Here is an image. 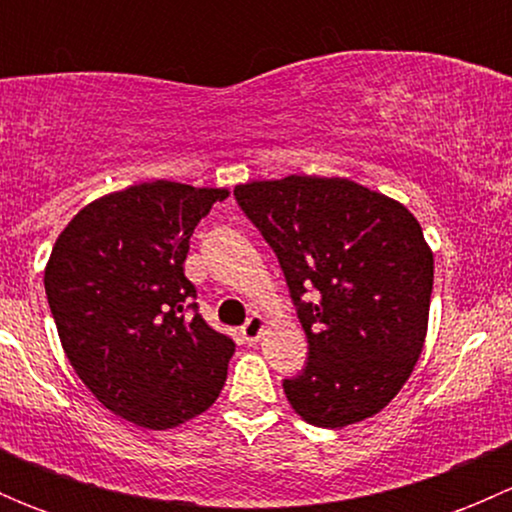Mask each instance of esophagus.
I'll return each instance as SVG.
<instances>
[{
  "label": "esophagus",
  "mask_w": 512,
  "mask_h": 512,
  "mask_svg": "<svg viewBox=\"0 0 512 512\" xmlns=\"http://www.w3.org/2000/svg\"><path fill=\"white\" fill-rule=\"evenodd\" d=\"M240 332H242V339H245L247 344H257L260 342L262 332H265V319H262L260 314H252V317L242 324Z\"/></svg>",
  "instance_id": "1"
}]
</instances>
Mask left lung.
<instances>
[{"label":"left lung","mask_w":512,"mask_h":512,"mask_svg":"<svg viewBox=\"0 0 512 512\" xmlns=\"http://www.w3.org/2000/svg\"><path fill=\"white\" fill-rule=\"evenodd\" d=\"M235 200L275 250L307 334L302 374L282 381L292 409L322 428L379 414L426 339L433 252L418 220L349 178L252 180Z\"/></svg>","instance_id":"left-lung-1"}]
</instances>
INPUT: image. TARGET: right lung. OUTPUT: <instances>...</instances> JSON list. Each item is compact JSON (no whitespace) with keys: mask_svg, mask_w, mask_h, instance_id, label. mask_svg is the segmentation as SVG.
Listing matches in <instances>:
<instances>
[{"mask_svg":"<svg viewBox=\"0 0 512 512\" xmlns=\"http://www.w3.org/2000/svg\"><path fill=\"white\" fill-rule=\"evenodd\" d=\"M225 188L153 180L74 215L44 270L61 347L116 416L165 431L215 404L235 342L198 314L183 262ZM194 312L190 318L187 309Z\"/></svg>","mask_w":512,"mask_h":512,"instance_id":"add662e5","label":"right lung"}]
</instances>
